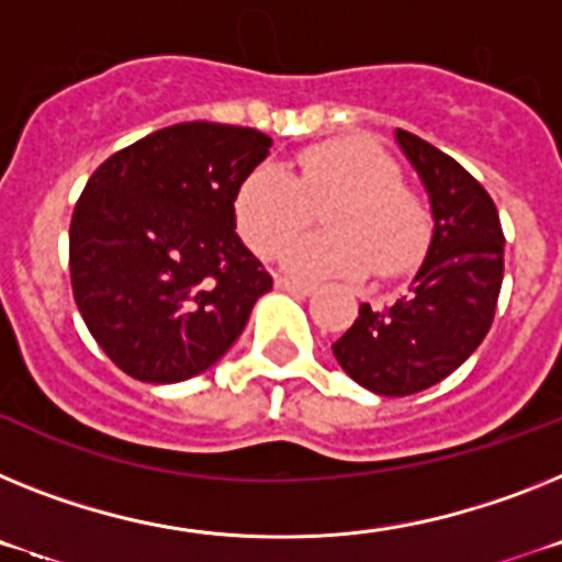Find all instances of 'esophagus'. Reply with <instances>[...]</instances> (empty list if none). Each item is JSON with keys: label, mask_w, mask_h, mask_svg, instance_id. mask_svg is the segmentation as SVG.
I'll list each match as a JSON object with an SVG mask.
<instances>
[{"label": "esophagus", "mask_w": 562, "mask_h": 562, "mask_svg": "<svg viewBox=\"0 0 562 562\" xmlns=\"http://www.w3.org/2000/svg\"><path fill=\"white\" fill-rule=\"evenodd\" d=\"M277 288H282V291H288V294H296V296H311L316 291L314 282L294 280V277H280V280H277Z\"/></svg>", "instance_id": "obj_1"}]
</instances>
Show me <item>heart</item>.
Listing matches in <instances>:
<instances>
[{
    "mask_svg": "<svg viewBox=\"0 0 562 562\" xmlns=\"http://www.w3.org/2000/svg\"><path fill=\"white\" fill-rule=\"evenodd\" d=\"M311 205L326 207L323 225L329 232L289 244L313 216ZM234 223L260 257L286 241L280 262L308 277H359L373 266L384 277L402 274L422 260L429 243V214L404 189L396 160L353 138L302 149L294 175L280 164L251 169L234 194Z\"/></svg>",
    "mask_w": 562,
    "mask_h": 562,
    "instance_id": "heart-1",
    "label": "heart"
}]
</instances>
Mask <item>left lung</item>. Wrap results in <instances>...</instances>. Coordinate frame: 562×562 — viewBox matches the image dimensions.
<instances>
[{
  "mask_svg": "<svg viewBox=\"0 0 562 562\" xmlns=\"http://www.w3.org/2000/svg\"><path fill=\"white\" fill-rule=\"evenodd\" d=\"M396 144L429 198L427 257L404 296L362 305L334 341L341 370L379 396H413L461 368L490 334L504 282V232L486 189L413 133L396 130Z\"/></svg>",
  "mask_w": 562,
  "mask_h": 562,
  "instance_id": "obj_1",
  "label": "left lung"
}]
</instances>
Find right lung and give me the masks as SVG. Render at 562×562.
Here are the masks:
<instances>
[{"label":"right lung","instance_id":"1","mask_svg":"<svg viewBox=\"0 0 562 562\" xmlns=\"http://www.w3.org/2000/svg\"><path fill=\"white\" fill-rule=\"evenodd\" d=\"M268 149L248 126L189 121L135 140L87 180L70 223L72 296L126 375L175 384L203 373L271 291L234 232V194Z\"/></svg>","mask_w":562,"mask_h":562}]
</instances>
